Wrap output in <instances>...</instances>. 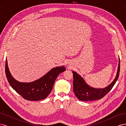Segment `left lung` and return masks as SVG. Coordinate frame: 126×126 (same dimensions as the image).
<instances>
[{
	"label": "left lung",
	"mask_w": 126,
	"mask_h": 126,
	"mask_svg": "<svg viewBox=\"0 0 126 126\" xmlns=\"http://www.w3.org/2000/svg\"><path fill=\"white\" fill-rule=\"evenodd\" d=\"M120 59L119 57V64L115 78L113 81L104 88H96L88 85L80 75L72 71L74 77L73 88L76 96L81 101H93L100 99L107 94L115 85L119 76Z\"/></svg>",
	"instance_id": "8db88e82"
}]
</instances>
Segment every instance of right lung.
Listing matches in <instances>:
<instances>
[{
    "mask_svg": "<svg viewBox=\"0 0 126 126\" xmlns=\"http://www.w3.org/2000/svg\"><path fill=\"white\" fill-rule=\"evenodd\" d=\"M65 70L64 66L56 67L35 81L21 82L16 80L11 75L7 59L6 60V75L10 86L21 97L30 101L41 100L47 98L52 90L58 76Z\"/></svg>",
    "mask_w": 126,
    "mask_h": 126,
    "instance_id": "right-lung-1",
    "label": "right lung"
}]
</instances>
